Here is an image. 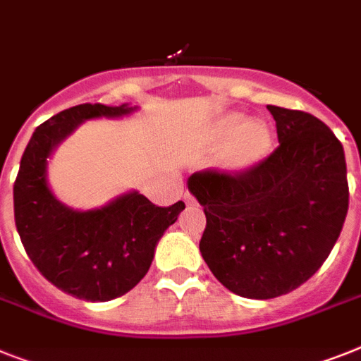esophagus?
Masks as SVG:
<instances>
[{
  "label": "esophagus",
  "mask_w": 361,
  "mask_h": 361,
  "mask_svg": "<svg viewBox=\"0 0 361 361\" xmlns=\"http://www.w3.org/2000/svg\"><path fill=\"white\" fill-rule=\"evenodd\" d=\"M185 204H187V205H196V200H195V196H192V195H189V192H187V195H185Z\"/></svg>",
  "instance_id": "esophagus-1"
}]
</instances>
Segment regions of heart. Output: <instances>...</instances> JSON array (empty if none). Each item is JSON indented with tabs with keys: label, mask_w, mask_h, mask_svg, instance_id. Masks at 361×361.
Segmentation results:
<instances>
[{
	"label": "heart",
	"mask_w": 361,
	"mask_h": 361,
	"mask_svg": "<svg viewBox=\"0 0 361 361\" xmlns=\"http://www.w3.org/2000/svg\"><path fill=\"white\" fill-rule=\"evenodd\" d=\"M240 134L238 139V161L247 163L262 154L269 141L266 126L257 121L247 123L246 117L240 114H233L222 121V135L227 139Z\"/></svg>",
	"instance_id": "b5f03b06"
}]
</instances>
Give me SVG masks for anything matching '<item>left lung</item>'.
I'll list each match as a JSON object with an SVG mask.
<instances>
[{
  "label": "left lung",
  "instance_id": "1",
  "mask_svg": "<svg viewBox=\"0 0 361 361\" xmlns=\"http://www.w3.org/2000/svg\"><path fill=\"white\" fill-rule=\"evenodd\" d=\"M279 147L240 174L189 178L207 226L200 253L240 298L274 299L316 274L349 209L347 163L332 130L305 111L268 106Z\"/></svg>",
  "mask_w": 361,
  "mask_h": 361
}]
</instances>
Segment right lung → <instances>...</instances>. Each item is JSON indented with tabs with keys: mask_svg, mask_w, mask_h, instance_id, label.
I'll return each mask as SVG.
<instances>
[{
	"mask_svg": "<svg viewBox=\"0 0 361 361\" xmlns=\"http://www.w3.org/2000/svg\"><path fill=\"white\" fill-rule=\"evenodd\" d=\"M139 106L80 104L35 130L14 181V220L32 264L73 298L111 301L134 288L152 264L159 238L185 209L183 202L157 207L128 190L95 209L62 204L47 181V157L86 121L119 119Z\"/></svg>",
	"mask_w": 361,
	"mask_h": 361,
	"instance_id": "obj_1",
	"label": "right lung"
}]
</instances>
